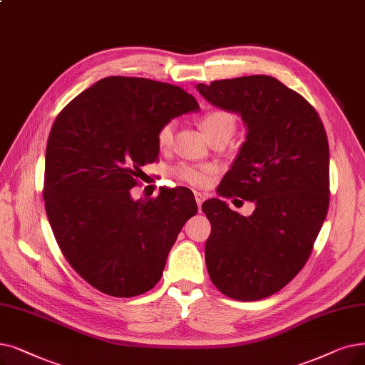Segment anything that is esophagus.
<instances>
[{
  "label": "esophagus",
  "instance_id": "esophagus-1",
  "mask_svg": "<svg viewBox=\"0 0 365 365\" xmlns=\"http://www.w3.org/2000/svg\"><path fill=\"white\" fill-rule=\"evenodd\" d=\"M194 195H195V201H197V205H198V209L201 210V204L204 202V200H205V195L202 194V192H194Z\"/></svg>",
  "mask_w": 365,
  "mask_h": 365
}]
</instances>
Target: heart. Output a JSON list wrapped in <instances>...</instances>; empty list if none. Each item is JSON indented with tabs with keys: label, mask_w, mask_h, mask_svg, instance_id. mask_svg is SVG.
<instances>
[{
	"label": "heart",
	"mask_w": 365,
	"mask_h": 365,
	"mask_svg": "<svg viewBox=\"0 0 365 365\" xmlns=\"http://www.w3.org/2000/svg\"><path fill=\"white\" fill-rule=\"evenodd\" d=\"M201 128L205 133V135L210 138L225 134L231 137L235 128V118L227 112V110H212V112L205 113L201 119ZM174 130H176V123L167 122L164 123L160 131H158L156 140L158 146L161 149H167L171 146L173 138H174ZM210 168L209 167H194V165H180L174 170V174L189 185L194 186H202L207 183L210 176Z\"/></svg>",
	"instance_id": "b5f03b06"
}]
</instances>
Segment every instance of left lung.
Here are the masks:
<instances>
[{
    "mask_svg": "<svg viewBox=\"0 0 365 365\" xmlns=\"http://www.w3.org/2000/svg\"><path fill=\"white\" fill-rule=\"evenodd\" d=\"M210 104L237 113L246 140L219 195L255 202L250 216L225 201L202 204L212 232L205 264L230 298L257 301L280 291L304 267L329 202V149L316 110L270 76L198 83Z\"/></svg>",
    "mask_w": 365,
    "mask_h": 365,
    "instance_id": "left-lung-1",
    "label": "left lung"
}]
</instances>
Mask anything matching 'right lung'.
Segmentation results:
<instances>
[{"label": "right lung", "instance_id": "obj_1", "mask_svg": "<svg viewBox=\"0 0 365 365\" xmlns=\"http://www.w3.org/2000/svg\"><path fill=\"white\" fill-rule=\"evenodd\" d=\"M198 108L179 86L112 76L58 115L46 148L44 207L64 257L95 289L126 298L160 282L197 202L186 187L152 200H133L131 187L160 153L161 126Z\"/></svg>", "mask_w": 365, "mask_h": 365}]
</instances>
